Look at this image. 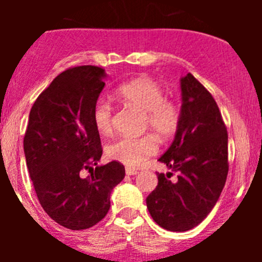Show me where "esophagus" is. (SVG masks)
<instances>
[{
  "mask_svg": "<svg viewBox=\"0 0 262 262\" xmlns=\"http://www.w3.org/2000/svg\"><path fill=\"white\" fill-rule=\"evenodd\" d=\"M138 169H134V168H126V174L128 176H135L138 174Z\"/></svg>",
  "mask_w": 262,
  "mask_h": 262,
  "instance_id": "34e87169",
  "label": "esophagus"
}]
</instances>
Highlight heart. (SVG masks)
<instances>
[{
	"label": "heart",
	"instance_id": "b5f03b06",
	"mask_svg": "<svg viewBox=\"0 0 262 262\" xmlns=\"http://www.w3.org/2000/svg\"><path fill=\"white\" fill-rule=\"evenodd\" d=\"M117 94L126 105L142 111L143 127L151 128L159 138L174 135L180 126L181 113L173 101L166 99L163 88L151 78H135L119 85ZM93 123L101 134L111 133L114 126V108L106 99L93 106ZM157 152V142L152 135L140 138H119L110 143L107 156L127 166H139Z\"/></svg>",
	"mask_w": 262,
	"mask_h": 262
}]
</instances>
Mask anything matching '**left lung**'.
Instances as JSON below:
<instances>
[{"mask_svg":"<svg viewBox=\"0 0 262 262\" xmlns=\"http://www.w3.org/2000/svg\"><path fill=\"white\" fill-rule=\"evenodd\" d=\"M181 96L174 140L159 159L177 172V181L159 173L147 196L152 219L174 232L191 230L210 214L228 174V134L215 99L191 73L181 78Z\"/></svg>","mask_w":262,"mask_h":262,"instance_id":"obj_1","label":"left lung"}]
</instances>
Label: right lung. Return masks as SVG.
Returning <instances> with one entry per match:
<instances>
[{
	"instance_id": "right-lung-1",
	"label": "right lung",
	"mask_w": 262,
	"mask_h": 262,
	"mask_svg": "<svg viewBox=\"0 0 262 262\" xmlns=\"http://www.w3.org/2000/svg\"><path fill=\"white\" fill-rule=\"evenodd\" d=\"M105 77V69L94 66L60 73L32 105L23 139L39 203L69 230H86L102 221L111 190L124 178L118 161L98 165L102 147L92 114ZM84 170H90L86 178Z\"/></svg>"
}]
</instances>
